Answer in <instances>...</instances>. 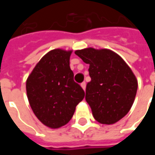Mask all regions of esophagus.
<instances>
[{
    "instance_id": "1",
    "label": "esophagus",
    "mask_w": 155,
    "mask_h": 155,
    "mask_svg": "<svg viewBox=\"0 0 155 155\" xmlns=\"http://www.w3.org/2000/svg\"><path fill=\"white\" fill-rule=\"evenodd\" d=\"M81 87L83 88V90L85 91V88H86V84H85V82H82V83L81 84Z\"/></svg>"
}]
</instances>
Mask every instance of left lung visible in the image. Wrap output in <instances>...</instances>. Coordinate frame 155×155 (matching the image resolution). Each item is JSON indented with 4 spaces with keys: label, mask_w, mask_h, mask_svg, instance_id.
<instances>
[{
    "label": "left lung",
    "mask_w": 155,
    "mask_h": 155,
    "mask_svg": "<svg viewBox=\"0 0 155 155\" xmlns=\"http://www.w3.org/2000/svg\"><path fill=\"white\" fill-rule=\"evenodd\" d=\"M75 54L90 64L91 81L85 100L98 122L112 124L128 114L136 95L135 75L119 54L106 49L86 48Z\"/></svg>",
    "instance_id": "8db88e82"
}]
</instances>
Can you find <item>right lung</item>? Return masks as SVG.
I'll use <instances>...</instances> for the list:
<instances>
[{"mask_svg":"<svg viewBox=\"0 0 155 155\" xmlns=\"http://www.w3.org/2000/svg\"><path fill=\"white\" fill-rule=\"evenodd\" d=\"M71 51L52 50L35 65L26 81L32 110L45 125L57 129L71 120L84 91L74 81L70 67Z\"/></svg>","mask_w":155,"mask_h":155,"instance_id":"right-lung-1","label":"right lung"}]
</instances>
